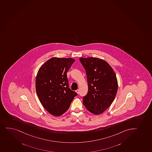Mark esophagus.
<instances>
[{
  "instance_id": "34e87169",
  "label": "esophagus",
  "mask_w": 152,
  "mask_h": 152,
  "mask_svg": "<svg viewBox=\"0 0 152 152\" xmlns=\"http://www.w3.org/2000/svg\"><path fill=\"white\" fill-rule=\"evenodd\" d=\"M76 92H77V94H79V89H77L76 91Z\"/></svg>"
}]
</instances>
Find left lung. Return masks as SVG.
Segmentation results:
<instances>
[{
	"label": "left lung",
	"mask_w": 152,
	"mask_h": 152,
	"mask_svg": "<svg viewBox=\"0 0 152 152\" xmlns=\"http://www.w3.org/2000/svg\"><path fill=\"white\" fill-rule=\"evenodd\" d=\"M79 60L86 70L88 86L87 94L83 97L84 105L92 114H100L116 96L118 90L116 74L104 60L93 57Z\"/></svg>",
	"instance_id": "left-lung-1"
}]
</instances>
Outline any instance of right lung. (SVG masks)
Returning <instances> with one entry per match:
<instances>
[{
  "instance_id": "obj_1",
  "label": "right lung",
  "mask_w": 152,
  "mask_h": 152,
  "mask_svg": "<svg viewBox=\"0 0 152 152\" xmlns=\"http://www.w3.org/2000/svg\"><path fill=\"white\" fill-rule=\"evenodd\" d=\"M75 61L72 58H52L41 66L36 76V92L45 109L60 116L68 110L75 91L69 86L66 73Z\"/></svg>"
}]
</instances>
